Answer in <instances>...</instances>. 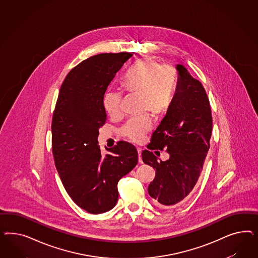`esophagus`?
Segmentation results:
<instances>
[{
  "instance_id": "34e87169",
  "label": "esophagus",
  "mask_w": 258,
  "mask_h": 258,
  "mask_svg": "<svg viewBox=\"0 0 258 258\" xmlns=\"http://www.w3.org/2000/svg\"><path fill=\"white\" fill-rule=\"evenodd\" d=\"M137 152H138V155H139V163H143V161H142V158H141V154H142V149H141V148H137Z\"/></svg>"
}]
</instances>
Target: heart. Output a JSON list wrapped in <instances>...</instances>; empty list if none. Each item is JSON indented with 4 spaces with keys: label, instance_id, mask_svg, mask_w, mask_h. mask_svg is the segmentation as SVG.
<instances>
[{
    "label": "heart",
    "instance_id": "heart-1",
    "mask_svg": "<svg viewBox=\"0 0 258 258\" xmlns=\"http://www.w3.org/2000/svg\"><path fill=\"white\" fill-rule=\"evenodd\" d=\"M177 81V71L171 66H163L150 57H143L133 63L120 84L127 94L140 95L139 111L145 114L128 119L121 126L120 135L134 143L142 141L152 126L148 113L160 118L171 108ZM120 101L121 94L117 92L109 91L104 94L103 107L109 116L114 117L120 113Z\"/></svg>",
    "mask_w": 258,
    "mask_h": 258
}]
</instances>
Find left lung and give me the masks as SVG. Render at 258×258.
<instances>
[{
	"mask_svg": "<svg viewBox=\"0 0 258 258\" xmlns=\"http://www.w3.org/2000/svg\"><path fill=\"white\" fill-rule=\"evenodd\" d=\"M178 84L171 108L152 133L148 149L142 152L145 164L156 169L149 194L161 207L181 202L195 187L210 149L213 127L211 107L203 84L186 68L177 65ZM171 155L158 161L151 150Z\"/></svg>",
	"mask_w": 258,
	"mask_h": 258,
	"instance_id": "1",
	"label": "left lung"
}]
</instances>
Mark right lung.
<instances>
[{
  "label": "right lung",
  "instance_id": "obj_1",
  "mask_svg": "<svg viewBox=\"0 0 258 258\" xmlns=\"http://www.w3.org/2000/svg\"><path fill=\"white\" fill-rule=\"evenodd\" d=\"M131 53L99 54L79 63L60 87L52 119V151L63 186L80 208L91 214L112 209L119 180L138 164L131 143L119 141L103 155L97 145L106 123L103 97Z\"/></svg>",
  "mask_w": 258,
  "mask_h": 258
}]
</instances>
